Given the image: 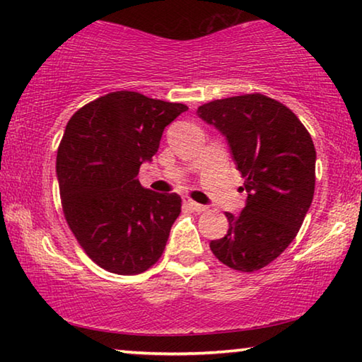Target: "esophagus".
Returning a JSON list of instances; mask_svg holds the SVG:
<instances>
[{
  "instance_id": "esophagus-1",
  "label": "esophagus",
  "mask_w": 362,
  "mask_h": 362,
  "mask_svg": "<svg viewBox=\"0 0 362 362\" xmlns=\"http://www.w3.org/2000/svg\"><path fill=\"white\" fill-rule=\"evenodd\" d=\"M182 203H183V206L187 207V209L193 211V212H203V211H206V206L194 203V201H193V199H189V198H183V199H182Z\"/></svg>"
}]
</instances>
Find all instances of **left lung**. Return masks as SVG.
I'll list each match as a JSON object with an SVG mask.
<instances>
[{
    "mask_svg": "<svg viewBox=\"0 0 362 362\" xmlns=\"http://www.w3.org/2000/svg\"><path fill=\"white\" fill-rule=\"evenodd\" d=\"M198 116L228 140L247 193L240 216L225 212L228 231L211 250L226 267L257 272L284 252L310 209L313 140L293 112L257 93L204 103Z\"/></svg>",
    "mask_w": 362,
    "mask_h": 362,
    "instance_id": "left-lung-1",
    "label": "left lung"
}]
</instances>
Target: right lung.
<instances>
[{
  "instance_id": "obj_1",
  "label": "right lung",
  "mask_w": 362,
  "mask_h": 362,
  "mask_svg": "<svg viewBox=\"0 0 362 362\" xmlns=\"http://www.w3.org/2000/svg\"><path fill=\"white\" fill-rule=\"evenodd\" d=\"M187 110L116 90L79 108L65 127L56 166L64 216L89 259L110 273H144L163 255L182 199L144 188L137 174L164 127Z\"/></svg>"
}]
</instances>
